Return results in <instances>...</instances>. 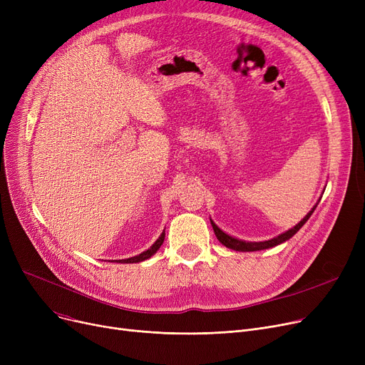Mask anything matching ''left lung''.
<instances>
[{"instance_id":"1","label":"left lung","mask_w":365,"mask_h":365,"mask_svg":"<svg viewBox=\"0 0 365 365\" xmlns=\"http://www.w3.org/2000/svg\"><path fill=\"white\" fill-rule=\"evenodd\" d=\"M317 207V205H315ZM315 207L311 210V212L304 216V219H302L300 220V223H297L294 227H292L290 231H287V232H284V234H281V235H278V237H275V238H272V240H269V241H262V242H247V241H241V240H237V238H232V237H229L227 234H225L223 231H220V229L212 222V226H213V229H215V234H216V237H217V240L225 245V247H227V248H231V250H235V252H257V250H264V248H271V247H275V245H278V244H281V242H284V241H287V240H290L299 229L308 222V219L311 217V215L314 213V210H315Z\"/></svg>"}]
</instances>
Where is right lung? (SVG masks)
<instances>
[{
  "instance_id": "obj_1",
  "label": "right lung",
  "mask_w": 365,
  "mask_h": 365,
  "mask_svg": "<svg viewBox=\"0 0 365 365\" xmlns=\"http://www.w3.org/2000/svg\"><path fill=\"white\" fill-rule=\"evenodd\" d=\"M164 237H165V232H163V234H161V237L155 241V244H153L150 248H148L146 252L140 253L139 256H134V257L124 259V260H117V262H120V263H139V262H143V260L149 259L150 256H153V255L157 253V250H158V248L161 247V244L164 242Z\"/></svg>"
}]
</instances>
